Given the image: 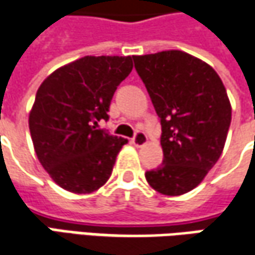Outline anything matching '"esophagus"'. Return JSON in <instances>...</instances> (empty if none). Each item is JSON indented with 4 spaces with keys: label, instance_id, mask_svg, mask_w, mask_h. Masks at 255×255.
<instances>
[{
    "label": "esophagus",
    "instance_id": "1",
    "mask_svg": "<svg viewBox=\"0 0 255 255\" xmlns=\"http://www.w3.org/2000/svg\"><path fill=\"white\" fill-rule=\"evenodd\" d=\"M147 141H148V138H147V134H145V132H142V131H137V132H135V135H134L132 139H131V142H132L135 147H142V145H145V144H147Z\"/></svg>",
    "mask_w": 255,
    "mask_h": 255
}]
</instances>
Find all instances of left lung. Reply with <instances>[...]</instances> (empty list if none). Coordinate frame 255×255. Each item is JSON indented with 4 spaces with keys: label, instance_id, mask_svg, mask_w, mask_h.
<instances>
[{
    "label": "left lung",
    "instance_id": "1",
    "mask_svg": "<svg viewBox=\"0 0 255 255\" xmlns=\"http://www.w3.org/2000/svg\"><path fill=\"white\" fill-rule=\"evenodd\" d=\"M161 123L160 167L145 172L164 195L195 188L226 144L231 106L221 78L208 64L178 50L132 57Z\"/></svg>",
    "mask_w": 255,
    "mask_h": 255
}]
</instances>
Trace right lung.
Here are the masks:
<instances>
[{
	"label": "right lung",
	"mask_w": 255,
	"mask_h": 255,
	"mask_svg": "<svg viewBox=\"0 0 255 255\" xmlns=\"http://www.w3.org/2000/svg\"><path fill=\"white\" fill-rule=\"evenodd\" d=\"M132 70L131 57H84L39 85L29 132L41 165L61 188L90 194L110 178L126 138L98 128L108 120L117 87Z\"/></svg>",
	"instance_id": "obj_1"
}]
</instances>
